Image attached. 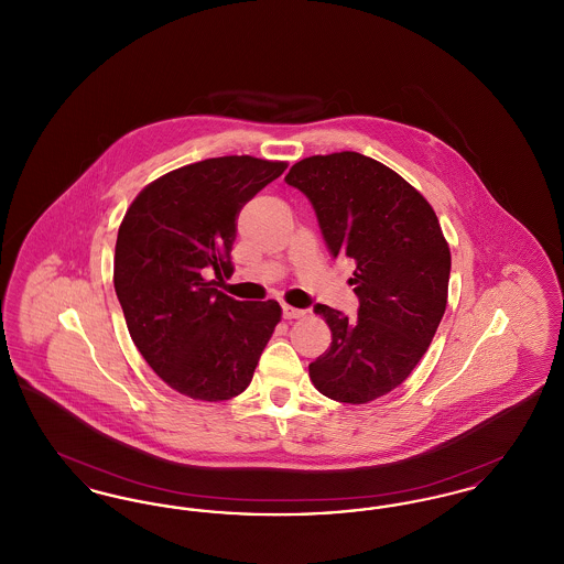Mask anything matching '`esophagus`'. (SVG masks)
Wrapping results in <instances>:
<instances>
[{
  "label": "esophagus",
  "mask_w": 564,
  "mask_h": 564,
  "mask_svg": "<svg viewBox=\"0 0 564 564\" xmlns=\"http://www.w3.org/2000/svg\"><path fill=\"white\" fill-rule=\"evenodd\" d=\"M304 315H306V313H304L302 308H294V306H290V304H283V317H285V319L292 322V319H300V317H304Z\"/></svg>",
  "instance_id": "34e87169"
}]
</instances>
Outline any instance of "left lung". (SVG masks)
Returning <instances> with one entry per match:
<instances>
[{
    "label": "left lung",
    "mask_w": 564,
    "mask_h": 564,
    "mask_svg": "<svg viewBox=\"0 0 564 564\" xmlns=\"http://www.w3.org/2000/svg\"><path fill=\"white\" fill-rule=\"evenodd\" d=\"M313 205L334 258L355 264L357 317L317 304L332 345L311 366L329 400L368 403L400 387L444 317L451 249L421 192L357 152L311 156L285 175Z\"/></svg>",
    "instance_id": "left-lung-1"
}]
</instances>
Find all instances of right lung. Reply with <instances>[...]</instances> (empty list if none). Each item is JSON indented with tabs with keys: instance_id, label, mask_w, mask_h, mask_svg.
<instances>
[{
	"instance_id": "right-lung-1",
	"label": "right lung",
	"mask_w": 564,
	"mask_h": 564,
	"mask_svg": "<svg viewBox=\"0 0 564 564\" xmlns=\"http://www.w3.org/2000/svg\"><path fill=\"white\" fill-rule=\"evenodd\" d=\"M285 169L253 156L194 162L141 189L120 224L113 288L129 334L150 368L192 400L245 391L281 322L279 302H239L217 288L232 274L242 205Z\"/></svg>"
}]
</instances>
